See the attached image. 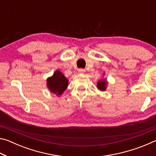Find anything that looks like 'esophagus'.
<instances>
[{"instance_id":"1","label":"esophagus","mask_w":156,"mask_h":156,"mask_svg":"<svg viewBox=\"0 0 156 156\" xmlns=\"http://www.w3.org/2000/svg\"><path fill=\"white\" fill-rule=\"evenodd\" d=\"M84 72H85V70H84V69L80 68V69H78V72L79 73H84Z\"/></svg>"}]
</instances>
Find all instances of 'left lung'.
Here are the masks:
<instances>
[{
	"mask_svg": "<svg viewBox=\"0 0 156 156\" xmlns=\"http://www.w3.org/2000/svg\"><path fill=\"white\" fill-rule=\"evenodd\" d=\"M97 87H98V88L100 89V90L105 91V88H106V82H105V80H104L99 81L98 83Z\"/></svg>",
	"mask_w": 156,
	"mask_h": 156,
	"instance_id": "obj_1",
	"label": "left lung"
}]
</instances>
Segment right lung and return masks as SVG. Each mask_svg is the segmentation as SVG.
<instances>
[{
    "label": "right lung",
    "instance_id": "right-lung-1",
    "mask_svg": "<svg viewBox=\"0 0 156 156\" xmlns=\"http://www.w3.org/2000/svg\"><path fill=\"white\" fill-rule=\"evenodd\" d=\"M47 86L53 93L61 95L67 87L68 80L60 71H56L51 78H48Z\"/></svg>",
    "mask_w": 156,
    "mask_h": 156
}]
</instances>
